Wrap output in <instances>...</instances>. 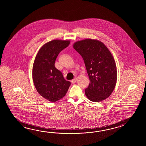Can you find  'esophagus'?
<instances>
[{
    "label": "esophagus",
    "instance_id": "obj_1",
    "mask_svg": "<svg viewBox=\"0 0 146 146\" xmlns=\"http://www.w3.org/2000/svg\"><path fill=\"white\" fill-rule=\"evenodd\" d=\"M77 80V78H74V79H72V81H71V82H72V84H75L76 82V81Z\"/></svg>",
    "mask_w": 146,
    "mask_h": 146
}]
</instances>
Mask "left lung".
Returning <instances> with one entry per match:
<instances>
[{
    "mask_svg": "<svg viewBox=\"0 0 146 146\" xmlns=\"http://www.w3.org/2000/svg\"><path fill=\"white\" fill-rule=\"evenodd\" d=\"M74 48L84 59L90 79L86 96L92 102L106 99L117 80L116 66L111 53L101 42L91 39L78 41Z\"/></svg>",
    "mask_w": 146,
    "mask_h": 146,
    "instance_id": "obj_1",
    "label": "left lung"
}]
</instances>
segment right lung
<instances>
[{
	"label": "right lung",
	"mask_w": 146,
	"mask_h": 146,
	"mask_svg": "<svg viewBox=\"0 0 146 146\" xmlns=\"http://www.w3.org/2000/svg\"><path fill=\"white\" fill-rule=\"evenodd\" d=\"M69 44V40L50 41L40 48L34 60L32 76L35 87L41 96L52 102L65 96L71 84L55 67L58 55Z\"/></svg>",
	"instance_id": "1"
}]
</instances>
